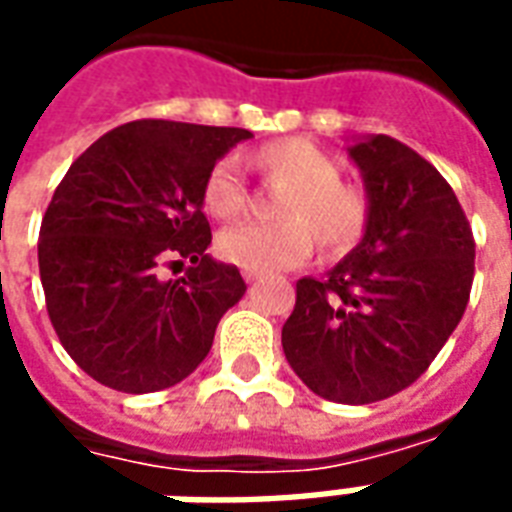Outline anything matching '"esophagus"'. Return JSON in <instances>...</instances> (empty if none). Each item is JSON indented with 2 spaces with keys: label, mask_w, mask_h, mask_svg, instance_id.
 <instances>
[{
  "label": "esophagus",
  "mask_w": 512,
  "mask_h": 512,
  "mask_svg": "<svg viewBox=\"0 0 512 512\" xmlns=\"http://www.w3.org/2000/svg\"><path fill=\"white\" fill-rule=\"evenodd\" d=\"M241 274H244V282L246 285H252V282H257V279H260V274H255V271H241Z\"/></svg>",
  "instance_id": "34e87169"
}]
</instances>
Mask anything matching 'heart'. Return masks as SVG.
<instances>
[{
    "label": "heart",
    "instance_id": "b5f03b06",
    "mask_svg": "<svg viewBox=\"0 0 512 512\" xmlns=\"http://www.w3.org/2000/svg\"><path fill=\"white\" fill-rule=\"evenodd\" d=\"M246 162L263 173L276 192V222H246L227 227L217 238V252L227 263L255 274H274L304 263L314 252V238L325 255L347 252L369 225V192L355 181L339 179V165L312 140L279 138L249 151ZM246 184L233 160H219L208 170L200 203L219 222L244 214Z\"/></svg>",
    "mask_w": 512,
    "mask_h": 512
}]
</instances>
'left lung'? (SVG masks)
<instances>
[{"label":"left lung","instance_id":"1","mask_svg":"<svg viewBox=\"0 0 512 512\" xmlns=\"http://www.w3.org/2000/svg\"><path fill=\"white\" fill-rule=\"evenodd\" d=\"M350 157L369 192V225L325 279H298L282 347L309 391L372 404L410 388L461 323L475 238L456 192L418 151L372 135Z\"/></svg>","mask_w":512,"mask_h":512}]
</instances>
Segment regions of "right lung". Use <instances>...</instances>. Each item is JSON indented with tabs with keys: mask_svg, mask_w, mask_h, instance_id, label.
<instances>
[{
	"mask_svg": "<svg viewBox=\"0 0 512 512\" xmlns=\"http://www.w3.org/2000/svg\"><path fill=\"white\" fill-rule=\"evenodd\" d=\"M252 132L140 119L94 140L45 208L37 260L56 336L92 380L165 391L198 369L246 285L206 255V173ZM188 271L162 280L161 268Z\"/></svg>",
	"mask_w": 512,
	"mask_h": 512,
	"instance_id": "1",
	"label": "right lung"
}]
</instances>
